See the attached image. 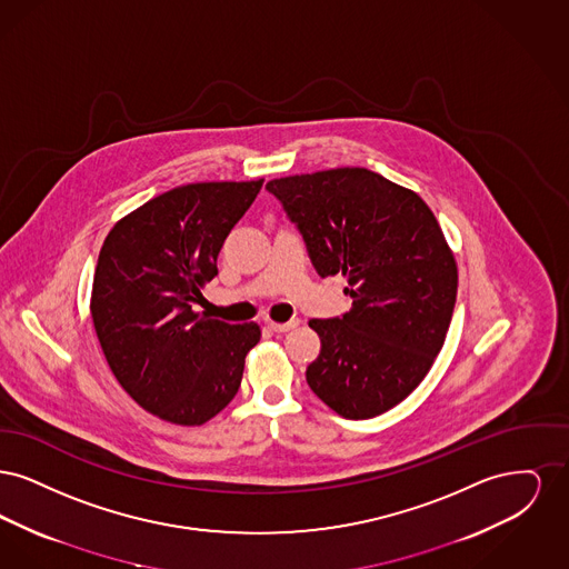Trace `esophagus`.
I'll list each match as a JSON object with an SVG mask.
<instances>
[{"label": "esophagus", "instance_id": "1", "mask_svg": "<svg viewBox=\"0 0 569 569\" xmlns=\"http://www.w3.org/2000/svg\"><path fill=\"white\" fill-rule=\"evenodd\" d=\"M298 325H300V320L295 318V320L283 322V325H279V322H269V328H271L272 332H288V330H295Z\"/></svg>", "mask_w": 569, "mask_h": 569}]
</instances>
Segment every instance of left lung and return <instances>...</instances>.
<instances>
[{
	"instance_id": "obj_1",
	"label": "left lung",
	"mask_w": 569,
	"mask_h": 569,
	"mask_svg": "<svg viewBox=\"0 0 569 569\" xmlns=\"http://www.w3.org/2000/svg\"><path fill=\"white\" fill-rule=\"evenodd\" d=\"M320 277L341 272L352 309L311 320L322 348L309 388L350 420L401 403L441 350L457 262L425 200L367 168L269 181Z\"/></svg>"
}]
</instances>
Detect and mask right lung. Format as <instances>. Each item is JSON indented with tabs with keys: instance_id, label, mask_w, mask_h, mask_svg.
Segmentation results:
<instances>
[{
	"instance_id": "add662e5",
	"label": "right lung",
	"mask_w": 569,
	"mask_h": 569,
	"mask_svg": "<svg viewBox=\"0 0 569 569\" xmlns=\"http://www.w3.org/2000/svg\"><path fill=\"white\" fill-rule=\"evenodd\" d=\"M262 183L166 191L114 223L102 244L91 292L102 352L123 390L162 420L204 425L239 392L260 328L209 320L191 302Z\"/></svg>"
}]
</instances>
